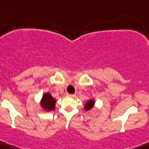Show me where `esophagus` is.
Masks as SVG:
<instances>
[{"instance_id": "esophagus-1", "label": "esophagus", "mask_w": 149, "mask_h": 149, "mask_svg": "<svg viewBox=\"0 0 149 149\" xmlns=\"http://www.w3.org/2000/svg\"><path fill=\"white\" fill-rule=\"evenodd\" d=\"M67 95L70 96V97H74L75 96H76V95L75 94H67Z\"/></svg>"}]
</instances>
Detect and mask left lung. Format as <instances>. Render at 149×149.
<instances>
[{"label":"left lung","mask_w":149,"mask_h":149,"mask_svg":"<svg viewBox=\"0 0 149 149\" xmlns=\"http://www.w3.org/2000/svg\"><path fill=\"white\" fill-rule=\"evenodd\" d=\"M95 102L93 100H90L88 102H87V103L85 104V109L86 110H89L90 109H91L93 107V105H94Z\"/></svg>","instance_id":"1"}]
</instances>
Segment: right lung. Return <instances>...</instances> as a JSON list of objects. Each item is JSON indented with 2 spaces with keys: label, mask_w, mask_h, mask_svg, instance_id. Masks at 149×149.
I'll return each instance as SVG.
<instances>
[{
  "label": "right lung",
  "mask_w": 149,
  "mask_h": 149,
  "mask_svg": "<svg viewBox=\"0 0 149 149\" xmlns=\"http://www.w3.org/2000/svg\"><path fill=\"white\" fill-rule=\"evenodd\" d=\"M55 103H56V100L52 97L49 93L44 94L41 102V105H42L43 108L48 110H54Z\"/></svg>",
  "instance_id": "add662e5"
}]
</instances>
